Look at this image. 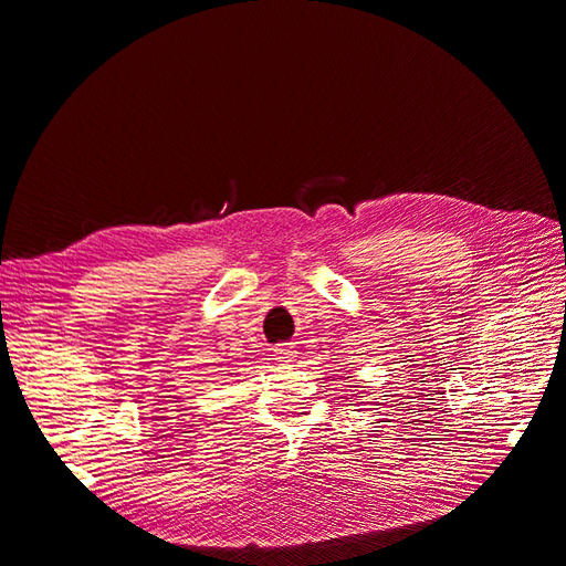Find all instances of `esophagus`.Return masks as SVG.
<instances>
[{
  "mask_svg": "<svg viewBox=\"0 0 566 566\" xmlns=\"http://www.w3.org/2000/svg\"><path fill=\"white\" fill-rule=\"evenodd\" d=\"M295 354L297 352L293 347H276V349H273V356H276L279 361H293Z\"/></svg>",
  "mask_w": 566,
  "mask_h": 566,
  "instance_id": "1",
  "label": "esophagus"
}]
</instances>
